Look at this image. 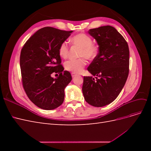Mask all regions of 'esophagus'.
Here are the masks:
<instances>
[{"label":"esophagus","mask_w":151,"mask_h":151,"mask_svg":"<svg viewBox=\"0 0 151 151\" xmlns=\"http://www.w3.org/2000/svg\"><path fill=\"white\" fill-rule=\"evenodd\" d=\"M71 74H72V77H75L77 76V74H75V73H74V72H72Z\"/></svg>","instance_id":"obj_1"}]
</instances>
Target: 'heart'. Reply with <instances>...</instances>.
<instances>
[{
	"instance_id": "obj_1",
	"label": "heart",
	"mask_w": 151,
	"mask_h": 151,
	"mask_svg": "<svg viewBox=\"0 0 151 151\" xmlns=\"http://www.w3.org/2000/svg\"><path fill=\"white\" fill-rule=\"evenodd\" d=\"M73 45H77L81 47L80 56H84L88 58H94L97 54V47L93 44V40L89 36L84 33L76 35L70 38ZM69 46L67 42H63L60 45L58 52L62 58H66L68 53ZM87 64L85 57L77 59H70L65 62V68L67 70L74 73H80Z\"/></svg>"
}]
</instances>
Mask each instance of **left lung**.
Listing matches in <instances>:
<instances>
[{
    "mask_svg": "<svg viewBox=\"0 0 151 151\" xmlns=\"http://www.w3.org/2000/svg\"><path fill=\"white\" fill-rule=\"evenodd\" d=\"M88 33L96 40L99 52L88 68L94 76H84L83 93L86 101L103 107L115 100L122 90L129 72V48L115 28L104 26Z\"/></svg>",
    "mask_w": 151,
    "mask_h": 151,
    "instance_id": "left-lung-1",
    "label": "left lung"
}]
</instances>
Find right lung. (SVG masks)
Listing matches in <instances>:
<instances>
[{"instance_id":"1","label":"right lung","mask_w":151,"mask_h":151,"mask_svg":"<svg viewBox=\"0 0 151 151\" xmlns=\"http://www.w3.org/2000/svg\"><path fill=\"white\" fill-rule=\"evenodd\" d=\"M72 31L45 27L31 36L21 50L22 85L29 99L40 108L55 109L64 100V89L72 77L69 72L63 70L58 49ZM53 73L59 76L54 79Z\"/></svg>"}]
</instances>
